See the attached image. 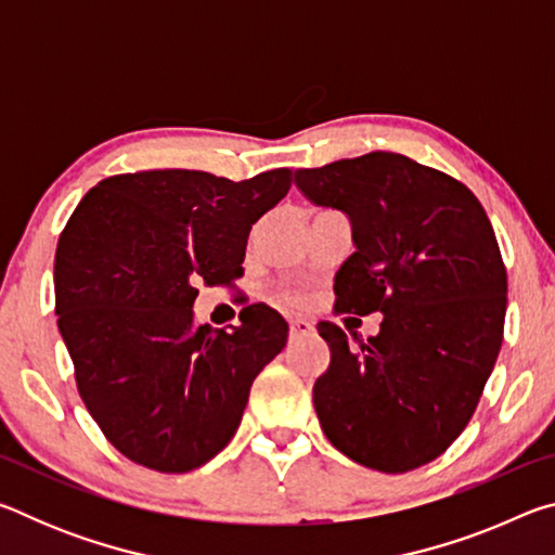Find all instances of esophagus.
<instances>
[{"label":"esophagus","instance_id":"1","mask_svg":"<svg viewBox=\"0 0 555 555\" xmlns=\"http://www.w3.org/2000/svg\"><path fill=\"white\" fill-rule=\"evenodd\" d=\"M291 337H300V335H311L313 333V323L306 321V318H291Z\"/></svg>","mask_w":555,"mask_h":555}]
</instances>
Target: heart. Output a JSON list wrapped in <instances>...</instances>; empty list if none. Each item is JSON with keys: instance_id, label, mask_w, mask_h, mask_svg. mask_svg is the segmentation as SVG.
<instances>
[{"instance_id": "obj_1", "label": "heart", "mask_w": 555, "mask_h": 555, "mask_svg": "<svg viewBox=\"0 0 555 555\" xmlns=\"http://www.w3.org/2000/svg\"><path fill=\"white\" fill-rule=\"evenodd\" d=\"M286 298H288V300H294V304H300V300H304V296H300L298 291H288Z\"/></svg>"}]
</instances>
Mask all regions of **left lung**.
<instances>
[{"instance_id":"8db88e82","label":"left lung","mask_w":555,"mask_h":555,"mask_svg":"<svg viewBox=\"0 0 555 555\" xmlns=\"http://www.w3.org/2000/svg\"><path fill=\"white\" fill-rule=\"evenodd\" d=\"M296 185L352 222L335 313L384 315L357 350L318 323L331 347L318 421L354 463L409 473L463 434L500 354L506 269L492 222L467 185L391 152L300 168Z\"/></svg>"}]
</instances>
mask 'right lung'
Segmentation results:
<instances>
[{"instance_id":"right-lung-1","label":"right lung","mask_w":555,"mask_h":555,"mask_svg":"<svg viewBox=\"0 0 555 555\" xmlns=\"http://www.w3.org/2000/svg\"><path fill=\"white\" fill-rule=\"evenodd\" d=\"M291 168L234 183L205 171L119 173L90 188L55 249V315L80 399L131 463L191 473L230 443L251 382L284 350L274 308L228 333L195 325V284L242 276L251 224Z\"/></svg>"}]
</instances>
